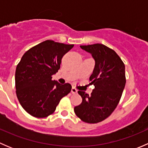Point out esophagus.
Segmentation results:
<instances>
[{"instance_id": "esophagus-1", "label": "esophagus", "mask_w": 148, "mask_h": 148, "mask_svg": "<svg viewBox=\"0 0 148 148\" xmlns=\"http://www.w3.org/2000/svg\"><path fill=\"white\" fill-rule=\"evenodd\" d=\"M71 93H72V94H77V90L74 87L71 88Z\"/></svg>"}]
</instances>
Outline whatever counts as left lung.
<instances>
[{
  "instance_id": "left-lung-1",
  "label": "left lung",
  "mask_w": 148,
  "mask_h": 148,
  "mask_svg": "<svg viewBox=\"0 0 148 148\" xmlns=\"http://www.w3.org/2000/svg\"><path fill=\"white\" fill-rule=\"evenodd\" d=\"M80 47L95 59V68L89 77L95 89L90 95L79 91L82 102L74 107V112L83 122L97 123L108 117L120 102L126 83L125 66L117 53L103 44Z\"/></svg>"
}]
</instances>
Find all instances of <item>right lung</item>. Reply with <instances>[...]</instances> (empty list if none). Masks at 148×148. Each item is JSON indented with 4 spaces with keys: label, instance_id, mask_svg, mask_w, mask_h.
<instances>
[{
    "label": "right lung",
    "instance_id": "right-lung-1",
    "mask_svg": "<svg viewBox=\"0 0 148 148\" xmlns=\"http://www.w3.org/2000/svg\"><path fill=\"white\" fill-rule=\"evenodd\" d=\"M73 46L47 40L22 56L15 74L16 95L28 114L38 118L48 117L71 92L70 84H61L51 79L60 69L63 56Z\"/></svg>",
    "mask_w": 148,
    "mask_h": 148
}]
</instances>
